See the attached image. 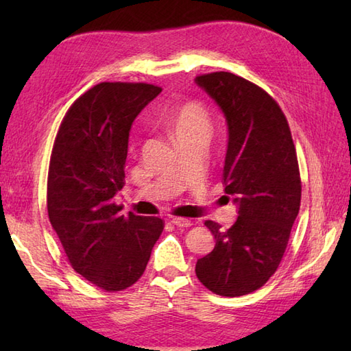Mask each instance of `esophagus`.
Segmentation results:
<instances>
[{
  "label": "esophagus",
  "instance_id": "esophagus-1",
  "mask_svg": "<svg viewBox=\"0 0 351 351\" xmlns=\"http://www.w3.org/2000/svg\"><path fill=\"white\" fill-rule=\"evenodd\" d=\"M171 223L180 228H190L193 225L190 219H182V217H171Z\"/></svg>",
  "mask_w": 351,
  "mask_h": 351
}]
</instances>
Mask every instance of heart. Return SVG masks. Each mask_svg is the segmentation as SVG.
Wrapping results in <instances>:
<instances>
[{
    "mask_svg": "<svg viewBox=\"0 0 351 351\" xmlns=\"http://www.w3.org/2000/svg\"><path fill=\"white\" fill-rule=\"evenodd\" d=\"M169 128L176 140L191 134H208L210 119L199 102H185L169 119Z\"/></svg>",
    "mask_w": 351,
    "mask_h": 351,
    "instance_id": "obj_1",
    "label": "heart"
}]
</instances>
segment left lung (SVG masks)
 Returning a JSON list of instances; mask_svg holds the SVG:
<instances>
[{
  "instance_id": "left-lung-1",
  "label": "left lung",
  "mask_w": 351,
  "mask_h": 351,
  "mask_svg": "<svg viewBox=\"0 0 351 351\" xmlns=\"http://www.w3.org/2000/svg\"><path fill=\"white\" fill-rule=\"evenodd\" d=\"M195 81L226 119L223 184L238 211L229 229L205 221L215 245L197 259L196 276L214 294L238 297L278 270L300 210L299 162L287 117L263 88L230 72Z\"/></svg>"
}]
</instances>
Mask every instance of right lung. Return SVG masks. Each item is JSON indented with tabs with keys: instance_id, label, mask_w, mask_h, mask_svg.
Masks as SVG:
<instances>
[{
	"instance_id": "1",
	"label": "right lung",
	"mask_w": 351,
	"mask_h": 351,
	"mask_svg": "<svg viewBox=\"0 0 351 351\" xmlns=\"http://www.w3.org/2000/svg\"><path fill=\"white\" fill-rule=\"evenodd\" d=\"M161 88L101 83L72 104L52 147L48 215L71 265L106 291L136 283L162 232V220L114 204L123 187L132 122Z\"/></svg>"
}]
</instances>
